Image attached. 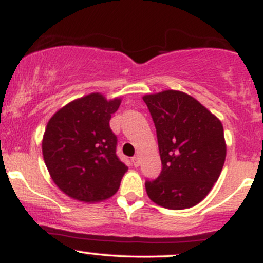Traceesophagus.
Instances as JSON below:
<instances>
[{
	"instance_id": "1",
	"label": "esophagus",
	"mask_w": 263,
	"mask_h": 263,
	"mask_svg": "<svg viewBox=\"0 0 263 263\" xmlns=\"http://www.w3.org/2000/svg\"><path fill=\"white\" fill-rule=\"evenodd\" d=\"M132 163H134L135 167H138V165H140V157L138 156L134 157V158H132Z\"/></svg>"
}]
</instances>
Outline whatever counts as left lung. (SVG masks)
Listing matches in <instances>:
<instances>
[{"label":"left lung","instance_id":"1","mask_svg":"<svg viewBox=\"0 0 263 263\" xmlns=\"http://www.w3.org/2000/svg\"><path fill=\"white\" fill-rule=\"evenodd\" d=\"M155 122L162 172L146 180L157 205L182 210L200 203L219 179L226 157L221 121L188 93L177 90L143 96Z\"/></svg>","mask_w":263,"mask_h":263}]
</instances>
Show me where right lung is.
I'll list each match as a JSON object with an SVG mask.
<instances>
[{
  "label": "right lung",
  "mask_w": 263,
  "mask_h": 263,
  "mask_svg": "<svg viewBox=\"0 0 263 263\" xmlns=\"http://www.w3.org/2000/svg\"><path fill=\"white\" fill-rule=\"evenodd\" d=\"M121 99L92 92L69 102L48 121L42 152L55 185L68 197L95 203L112 197L127 165L116 155L111 115Z\"/></svg>",
  "instance_id": "add662e5"
}]
</instances>
